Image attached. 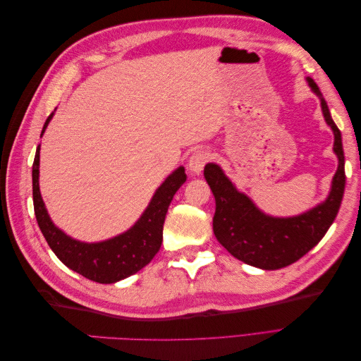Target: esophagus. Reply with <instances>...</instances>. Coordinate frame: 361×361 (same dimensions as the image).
I'll return each mask as SVG.
<instances>
[{"label": "esophagus", "instance_id": "34e87169", "mask_svg": "<svg viewBox=\"0 0 361 361\" xmlns=\"http://www.w3.org/2000/svg\"><path fill=\"white\" fill-rule=\"evenodd\" d=\"M211 155L206 150H195L188 159V169L192 174H200L203 167L209 162Z\"/></svg>", "mask_w": 361, "mask_h": 361}]
</instances>
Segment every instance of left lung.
Segmentation results:
<instances>
[{
    "instance_id": "8db88e82",
    "label": "left lung",
    "mask_w": 361,
    "mask_h": 361,
    "mask_svg": "<svg viewBox=\"0 0 361 361\" xmlns=\"http://www.w3.org/2000/svg\"><path fill=\"white\" fill-rule=\"evenodd\" d=\"M319 97L326 125L334 134L338 166L326 199L312 209L293 216H272L260 211L247 194L236 190L223 169L214 162L204 166V179L215 197L214 235L228 253L260 269H280L301 259L318 244L333 224L345 191V157L342 134L333 122L329 105L316 82L305 78Z\"/></svg>"
}]
</instances>
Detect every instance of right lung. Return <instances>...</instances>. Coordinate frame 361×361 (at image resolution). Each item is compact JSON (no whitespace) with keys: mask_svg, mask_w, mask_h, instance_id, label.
<instances>
[{"mask_svg":"<svg viewBox=\"0 0 361 361\" xmlns=\"http://www.w3.org/2000/svg\"><path fill=\"white\" fill-rule=\"evenodd\" d=\"M54 113L47 118L42 134L48 128ZM40 145L32 162V203L36 220L48 245L64 265L85 279L110 285L135 274L155 257L162 243V228L173 195L187 180L183 167H178L166 178L145 212L126 232L99 243H82L64 233L52 223L39 188Z\"/></svg>","mask_w":361,"mask_h":361,"instance_id":"1","label":"right lung"}]
</instances>
